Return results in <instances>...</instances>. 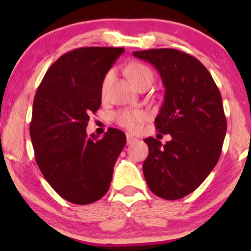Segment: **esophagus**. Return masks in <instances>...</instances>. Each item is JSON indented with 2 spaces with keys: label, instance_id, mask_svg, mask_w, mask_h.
Instances as JSON below:
<instances>
[{
  "label": "esophagus",
  "instance_id": "34e87169",
  "mask_svg": "<svg viewBox=\"0 0 251 251\" xmlns=\"http://www.w3.org/2000/svg\"><path fill=\"white\" fill-rule=\"evenodd\" d=\"M136 140H137V139L135 138V137L130 135V133H126V144H129V145H130V144L135 143Z\"/></svg>",
  "mask_w": 251,
  "mask_h": 251
}]
</instances>
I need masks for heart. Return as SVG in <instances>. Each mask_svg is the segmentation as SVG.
I'll use <instances>...</instances> for the list:
<instances>
[{
	"mask_svg": "<svg viewBox=\"0 0 251 251\" xmlns=\"http://www.w3.org/2000/svg\"><path fill=\"white\" fill-rule=\"evenodd\" d=\"M128 72V76L130 81L133 84L138 85L144 81H153V73L150 70V67H147L146 65L140 64V63H133L129 65L126 68ZM113 78V71H109L105 74L104 78L101 82V91L102 94L107 90L109 83L112 82ZM146 114L138 109H122L113 114V120L118 123L119 126H123V128L128 129L129 131L135 132L140 128V125L145 121Z\"/></svg>",
	"mask_w": 251,
	"mask_h": 251,
	"instance_id": "heart-1",
	"label": "heart"
}]
</instances>
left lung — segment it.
<instances>
[{"mask_svg":"<svg viewBox=\"0 0 251 251\" xmlns=\"http://www.w3.org/2000/svg\"><path fill=\"white\" fill-rule=\"evenodd\" d=\"M133 56L159 71L166 91L154 122L171 136L164 145L153 137L144 140L149 146L144 176L157 197L178 200L203 183L221 156L227 128L222 95L209 71L191 54L151 49Z\"/></svg>","mask_w":251,"mask_h":251,"instance_id":"obj_1","label":"left lung"}]
</instances>
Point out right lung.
Instances as JSON below:
<instances>
[{
  "label": "right lung",
  "mask_w": 251,
  "mask_h": 251,
  "mask_svg": "<svg viewBox=\"0 0 251 251\" xmlns=\"http://www.w3.org/2000/svg\"><path fill=\"white\" fill-rule=\"evenodd\" d=\"M123 48L84 47L68 51L49 67L34 97L29 135L41 173L74 204L101 199L126 135L111 128L87 136L91 113L101 105V82Z\"/></svg>",
  "instance_id": "right-lung-1"
}]
</instances>
